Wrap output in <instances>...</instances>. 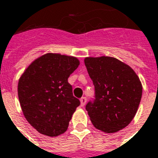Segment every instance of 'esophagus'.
Listing matches in <instances>:
<instances>
[{"mask_svg":"<svg viewBox=\"0 0 158 158\" xmlns=\"http://www.w3.org/2000/svg\"><path fill=\"white\" fill-rule=\"evenodd\" d=\"M80 101H81V105L83 107V106L86 104V103H87V98H86L85 97H82V98L80 99Z\"/></svg>","mask_w":158,"mask_h":158,"instance_id":"esophagus-1","label":"esophagus"}]
</instances>
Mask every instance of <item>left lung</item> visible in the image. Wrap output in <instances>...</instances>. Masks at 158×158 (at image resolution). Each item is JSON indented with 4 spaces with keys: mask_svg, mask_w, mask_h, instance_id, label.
Here are the masks:
<instances>
[{
    "mask_svg": "<svg viewBox=\"0 0 158 158\" xmlns=\"http://www.w3.org/2000/svg\"><path fill=\"white\" fill-rule=\"evenodd\" d=\"M95 89L86 105L94 127L114 133L126 127L137 112L142 95L138 76L129 65L109 56L84 60Z\"/></svg>",
    "mask_w": 158,
    "mask_h": 158,
    "instance_id": "1",
    "label": "left lung"
}]
</instances>
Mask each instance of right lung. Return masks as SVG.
Returning <instances> with one entry per match:
<instances>
[{
	"label": "right lung",
	"instance_id": "obj_1",
	"mask_svg": "<svg viewBox=\"0 0 158 158\" xmlns=\"http://www.w3.org/2000/svg\"><path fill=\"white\" fill-rule=\"evenodd\" d=\"M79 64L73 56L48 53L32 62L19 79L18 93L23 113L41 134L53 137L67 130L80 105L68 78Z\"/></svg>",
	"mask_w": 158,
	"mask_h": 158
}]
</instances>
